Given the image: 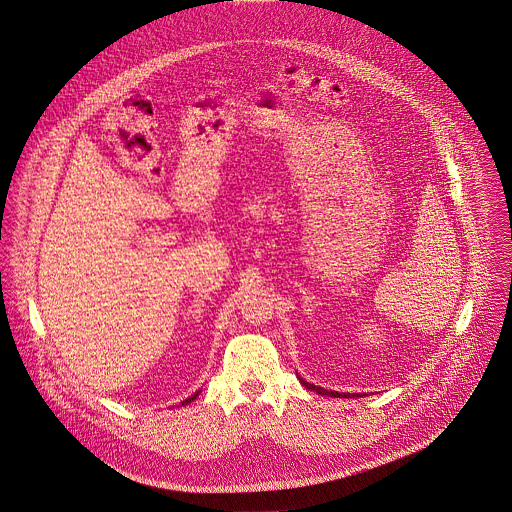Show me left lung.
Masks as SVG:
<instances>
[{
  "label": "left lung",
  "instance_id": "obj_1",
  "mask_svg": "<svg viewBox=\"0 0 512 512\" xmlns=\"http://www.w3.org/2000/svg\"><path fill=\"white\" fill-rule=\"evenodd\" d=\"M301 382H303V386L307 388V390H310V392H316V394H320V396H330V398H350V394H338V392H328V390H324V388H318V386H314V384H308V382H305L303 378H301ZM356 398H358V394H356Z\"/></svg>",
  "mask_w": 512,
  "mask_h": 512
}]
</instances>
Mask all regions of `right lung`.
Masks as SVG:
<instances>
[{"label": "right lung", "instance_id": "right-lung-1", "mask_svg": "<svg viewBox=\"0 0 512 512\" xmlns=\"http://www.w3.org/2000/svg\"><path fill=\"white\" fill-rule=\"evenodd\" d=\"M198 394H200V392H198ZM198 394H194V396H192V398H188V400H184V402H182V406H186V404H190V402H194V400H196V398H198Z\"/></svg>", "mask_w": 512, "mask_h": 512}]
</instances>
